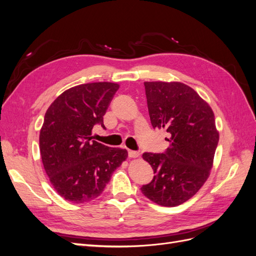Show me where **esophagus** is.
<instances>
[{
    "label": "esophagus",
    "instance_id": "1",
    "mask_svg": "<svg viewBox=\"0 0 256 256\" xmlns=\"http://www.w3.org/2000/svg\"><path fill=\"white\" fill-rule=\"evenodd\" d=\"M128 156L130 158H138V156H140V152H136V150H128Z\"/></svg>",
    "mask_w": 256,
    "mask_h": 256
}]
</instances>
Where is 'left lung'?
<instances>
[{
  "label": "left lung",
  "mask_w": 256,
  "mask_h": 256,
  "mask_svg": "<svg viewBox=\"0 0 256 256\" xmlns=\"http://www.w3.org/2000/svg\"><path fill=\"white\" fill-rule=\"evenodd\" d=\"M144 85L152 126L166 130L170 146L164 154H143L154 176L141 191L154 203L174 207L194 196L210 174L219 142L214 114L194 90L182 82Z\"/></svg>",
  "instance_id": "left-lung-1"
}]
</instances>
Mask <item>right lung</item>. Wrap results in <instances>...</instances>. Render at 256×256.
I'll use <instances>...</instances> for the list:
<instances>
[{"label":"right lung","mask_w":256,"mask_h":256,"mask_svg":"<svg viewBox=\"0 0 256 256\" xmlns=\"http://www.w3.org/2000/svg\"><path fill=\"white\" fill-rule=\"evenodd\" d=\"M118 83L76 85L54 100L44 114L40 150L44 171L58 196L76 204L98 198L113 172L128 157L126 150L92 141L104 125Z\"/></svg>","instance_id":"obj_1"}]
</instances>
